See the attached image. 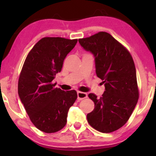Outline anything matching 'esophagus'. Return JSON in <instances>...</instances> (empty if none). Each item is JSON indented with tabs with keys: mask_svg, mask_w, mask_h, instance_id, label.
I'll use <instances>...</instances> for the list:
<instances>
[{
	"mask_svg": "<svg viewBox=\"0 0 156 156\" xmlns=\"http://www.w3.org/2000/svg\"><path fill=\"white\" fill-rule=\"evenodd\" d=\"M87 97V94L84 92H82V91H78L77 92V99L78 101H81V100L85 99Z\"/></svg>",
	"mask_w": 156,
	"mask_h": 156,
	"instance_id": "esophagus-1",
	"label": "esophagus"
}]
</instances>
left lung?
Wrapping results in <instances>:
<instances>
[{"mask_svg": "<svg viewBox=\"0 0 156 156\" xmlns=\"http://www.w3.org/2000/svg\"><path fill=\"white\" fill-rule=\"evenodd\" d=\"M79 42L93 54L96 74L105 86L101 97L92 93L88 95L94 108L87 114V121L102 133L116 131L129 120L139 97L133 58L125 47L106 32L79 39Z\"/></svg>", "mask_w": 156, "mask_h": 156, "instance_id": "obj_1", "label": "left lung"}]
</instances>
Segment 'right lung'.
Wrapping results in <instances>:
<instances>
[{"label":"right lung","instance_id":"obj_1","mask_svg":"<svg viewBox=\"0 0 156 156\" xmlns=\"http://www.w3.org/2000/svg\"><path fill=\"white\" fill-rule=\"evenodd\" d=\"M76 42V39L42 38L30 51L21 70L19 97L32 123L44 133L65 127L68 111L77 98L75 90L65 91L52 83Z\"/></svg>","mask_w":156,"mask_h":156}]
</instances>
